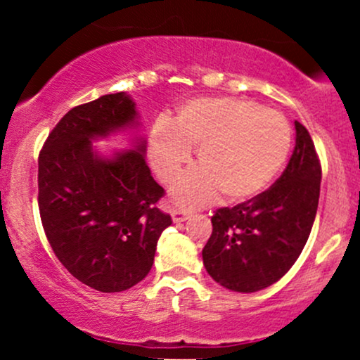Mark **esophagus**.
Wrapping results in <instances>:
<instances>
[{
    "label": "esophagus",
    "instance_id": "obj_1",
    "mask_svg": "<svg viewBox=\"0 0 360 360\" xmlns=\"http://www.w3.org/2000/svg\"><path fill=\"white\" fill-rule=\"evenodd\" d=\"M171 217H172V221H174V223H181V221L188 220L189 214L186 213V212H183V210H172Z\"/></svg>",
    "mask_w": 360,
    "mask_h": 360
}]
</instances>
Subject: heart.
Here are the masks:
<instances>
[{"label": "heart", "instance_id": "b5f03b06", "mask_svg": "<svg viewBox=\"0 0 360 360\" xmlns=\"http://www.w3.org/2000/svg\"><path fill=\"white\" fill-rule=\"evenodd\" d=\"M196 147V164L172 186L184 208L212 203L223 193L240 203L269 186L286 162L291 128L279 111L230 96L194 98L171 122H157L148 134V160L164 183H172Z\"/></svg>", "mask_w": 360, "mask_h": 360}]
</instances>
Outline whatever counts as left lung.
Here are the masks:
<instances>
[{
    "label": "left lung",
    "instance_id": "8db88e82",
    "mask_svg": "<svg viewBox=\"0 0 360 360\" xmlns=\"http://www.w3.org/2000/svg\"><path fill=\"white\" fill-rule=\"evenodd\" d=\"M288 167L267 191L217 210L203 249L208 274L223 288L255 292L283 278L300 257L316 217L321 167L308 130L295 122Z\"/></svg>",
    "mask_w": 360,
    "mask_h": 360
}]
</instances>
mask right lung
<instances>
[{"label":"right lung","instance_id":"obj_1","mask_svg":"<svg viewBox=\"0 0 360 360\" xmlns=\"http://www.w3.org/2000/svg\"><path fill=\"white\" fill-rule=\"evenodd\" d=\"M130 94H105L57 123L39 155V210L53 254L77 281L101 292L127 291L154 264L171 217L157 208L164 189L146 162L143 137L105 155L94 140L135 131Z\"/></svg>","mask_w":360,"mask_h":360}]
</instances>
